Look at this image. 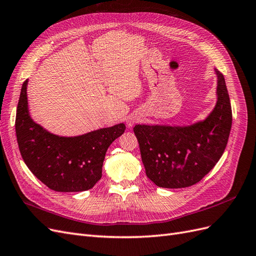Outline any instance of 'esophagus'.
Returning a JSON list of instances; mask_svg holds the SVG:
<instances>
[{"mask_svg":"<svg viewBox=\"0 0 256 256\" xmlns=\"http://www.w3.org/2000/svg\"><path fill=\"white\" fill-rule=\"evenodd\" d=\"M138 120H140V118H138V116H129V118H127V126L130 128L132 127L136 122H138Z\"/></svg>","mask_w":256,"mask_h":256,"instance_id":"esophagus-1","label":"esophagus"}]
</instances>
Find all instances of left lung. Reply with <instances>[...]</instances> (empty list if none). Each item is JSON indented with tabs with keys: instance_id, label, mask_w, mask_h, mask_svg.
I'll list each match as a JSON object with an SVG mask.
<instances>
[{
	"instance_id": "left-lung-1",
	"label": "left lung",
	"mask_w": 256,
	"mask_h": 256,
	"mask_svg": "<svg viewBox=\"0 0 256 256\" xmlns=\"http://www.w3.org/2000/svg\"><path fill=\"white\" fill-rule=\"evenodd\" d=\"M216 102L203 120L187 126L136 125L147 177L158 187L178 189L198 182L226 150L232 108L223 74L214 69Z\"/></svg>"
}]
</instances>
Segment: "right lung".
I'll return each mask as SVG.
<instances>
[{
    "instance_id": "obj_1",
    "label": "right lung",
    "mask_w": 256,
    "mask_h": 256,
    "mask_svg": "<svg viewBox=\"0 0 256 256\" xmlns=\"http://www.w3.org/2000/svg\"><path fill=\"white\" fill-rule=\"evenodd\" d=\"M28 80L22 84L16 114V134L24 164L48 188L58 192L92 189L102 176L106 152L126 129L125 124L76 136L53 134L30 118Z\"/></svg>"
}]
</instances>
